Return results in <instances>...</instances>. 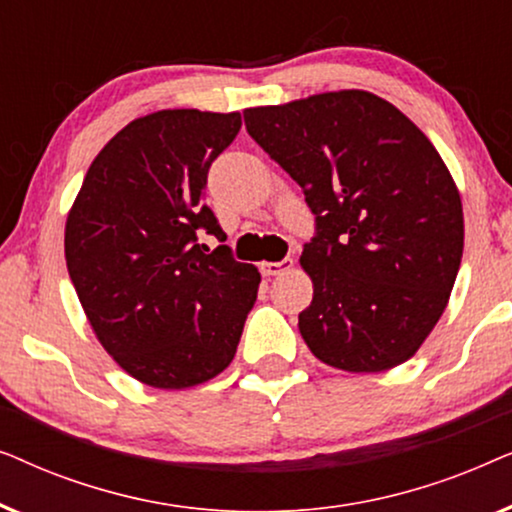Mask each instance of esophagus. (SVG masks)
Here are the masks:
<instances>
[{"label": "esophagus", "mask_w": 512, "mask_h": 512, "mask_svg": "<svg viewBox=\"0 0 512 512\" xmlns=\"http://www.w3.org/2000/svg\"><path fill=\"white\" fill-rule=\"evenodd\" d=\"M293 268V258H284V261H265L261 263V272L265 277H277V275H284V272H289Z\"/></svg>", "instance_id": "esophagus-1"}]
</instances>
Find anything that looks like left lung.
<instances>
[{"mask_svg": "<svg viewBox=\"0 0 512 512\" xmlns=\"http://www.w3.org/2000/svg\"><path fill=\"white\" fill-rule=\"evenodd\" d=\"M251 139L303 188L317 233L300 265L312 354L349 373L408 361L438 324L464 251L443 158L394 104L366 90L244 111Z\"/></svg>", "mask_w": 512, "mask_h": 512, "instance_id": "8db88e82", "label": "left lung"}]
</instances>
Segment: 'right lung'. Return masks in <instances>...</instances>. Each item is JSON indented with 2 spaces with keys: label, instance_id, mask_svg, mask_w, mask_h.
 <instances>
[{
  "label": "right lung",
  "instance_id": "obj_1",
  "mask_svg": "<svg viewBox=\"0 0 512 512\" xmlns=\"http://www.w3.org/2000/svg\"><path fill=\"white\" fill-rule=\"evenodd\" d=\"M242 116L165 109L125 125L88 167L65 228L72 284L97 340L135 380L186 389L237 352L261 275L223 242L202 202Z\"/></svg>",
  "mask_w": 512,
  "mask_h": 512
}]
</instances>
